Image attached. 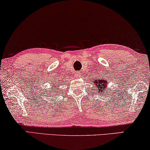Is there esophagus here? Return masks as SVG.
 <instances>
[{
  "label": "esophagus",
  "mask_w": 150,
  "mask_h": 150,
  "mask_svg": "<svg viewBox=\"0 0 150 150\" xmlns=\"http://www.w3.org/2000/svg\"><path fill=\"white\" fill-rule=\"evenodd\" d=\"M81 73H79V72H77L75 73V77H77V78H79V77H81Z\"/></svg>",
  "instance_id": "obj_1"
}]
</instances>
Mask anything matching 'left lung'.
<instances>
[{"mask_svg":"<svg viewBox=\"0 0 150 150\" xmlns=\"http://www.w3.org/2000/svg\"><path fill=\"white\" fill-rule=\"evenodd\" d=\"M96 81V80H95ZM94 84H96V86H97V88L98 89V90H97V92H100L101 94H103V90H104L105 88H107V81L106 80L103 79H100V80H98V81H97L96 82L94 81Z\"/></svg>","mask_w":150,"mask_h":150,"instance_id":"1","label":"left lung"}]
</instances>
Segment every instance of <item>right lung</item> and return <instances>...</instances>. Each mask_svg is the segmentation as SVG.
Here are the masks:
<instances>
[{"label":"right lung","mask_w":150,"mask_h":150,"mask_svg":"<svg viewBox=\"0 0 150 150\" xmlns=\"http://www.w3.org/2000/svg\"><path fill=\"white\" fill-rule=\"evenodd\" d=\"M56 84H54V83L52 84V86H56ZM52 90H54V88H52ZM51 90V89H50V91H51V90Z\"/></svg>","instance_id":"1"}]
</instances>
